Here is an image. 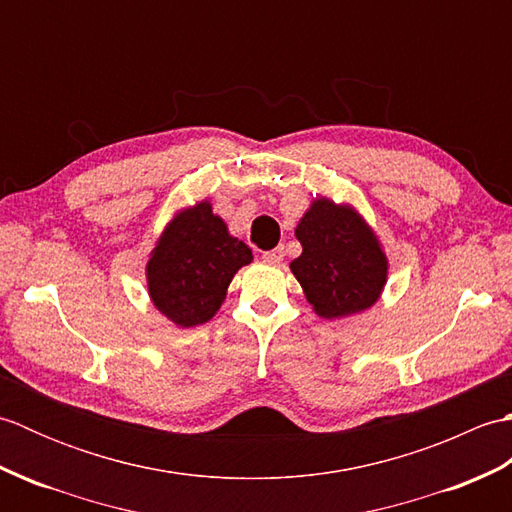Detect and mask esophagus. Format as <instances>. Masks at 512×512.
Returning a JSON list of instances; mask_svg holds the SVG:
<instances>
[{
	"mask_svg": "<svg viewBox=\"0 0 512 512\" xmlns=\"http://www.w3.org/2000/svg\"><path fill=\"white\" fill-rule=\"evenodd\" d=\"M262 259H264V262H268V264H281V262H284V248L277 246L273 250H266Z\"/></svg>",
	"mask_w": 512,
	"mask_h": 512,
	"instance_id": "esophagus-1",
	"label": "esophagus"
}]
</instances>
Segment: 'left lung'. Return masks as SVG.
<instances>
[{
  "label": "left lung",
  "instance_id": "left-lung-1",
  "mask_svg": "<svg viewBox=\"0 0 512 512\" xmlns=\"http://www.w3.org/2000/svg\"><path fill=\"white\" fill-rule=\"evenodd\" d=\"M295 235L303 253L290 270L321 319H341L372 308L387 284V255L376 233L350 204L317 198Z\"/></svg>",
  "mask_w": 512,
  "mask_h": 512
}]
</instances>
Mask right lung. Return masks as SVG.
<instances>
[{
    "label": "right lung",
    "instance_id": "right-lung-1",
    "mask_svg": "<svg viewBox=\"0 0 512 512\" xmlns=\"http://www.w3.org/2000/svg\"><path fill=\"white\" fill-rule=\"evenodd\" d=\"M253 253L233 237L211 202L173 215L147 262L149 297L178 328H195L215 317L226 288Z\"/></svg>",
    "mask_w": 512,
    "mask_h": 512
}]
</instances>
